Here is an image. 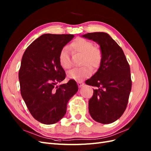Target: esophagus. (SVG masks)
<instances>
[{"instance_id": "esophagus-1", "label": "esophagus", "mask_w": 151, "mask_h": 151, "mask_svg": "<svg viewBox=\"0 0 151 151\" xmlns=\"http://www.w3.org/2000/svg\"><path fill=\"white\" fill-rule=\"evenodd\" d=\"M77 84H78V86L79 87V88H81V87H82V86L84 85V83H82V82L79 81V82H78V83H77Z\"/></svg>"}]
</instances>
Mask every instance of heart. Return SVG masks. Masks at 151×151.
<instances>
[{
  "instance_id": "1",
  "label": "heart",
  "mask_w": 151,
  "mask_h": 151,
  "mask_svg": "<svg viewBox=\"0 0 151 151\" xmlns=\"http://www.w3.org/2000/svg\"><path fill=\"white\" fill-rule=\"evenodd\" d=\"M74 52L82 55L80 67L74 68L67 72V77L70 79L80 81L89 77L92 74V68L99 67L103 58L101 49L94 46L93 42L83 38H77L70 45ZM58 61L63 68H70L71 63L67 47H63L59 53Z\"/></svg>"
}]
</instances>
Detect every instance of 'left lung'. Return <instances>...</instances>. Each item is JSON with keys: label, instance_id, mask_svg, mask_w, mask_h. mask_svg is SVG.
Wrapping results in <instances>:
<instances>
[{"label": "left lung", "instance_id": "1", "mask_svg": "<svg viewBox=\"0 0 151 151\" xmlns=\"http://www.w3.org/2000/svg\"><path fill=\"white\" fill-rule=\"evenodd\" d=\"M100 45L103 53L99 69L86 84L96 87L89 101V111L96 122L108 124L125 111L132 89L130 65L123 50L108 34L94 32L83 35Z\"/></svg>", "mask_w": 151, "mask_h": 151}]
</instances>
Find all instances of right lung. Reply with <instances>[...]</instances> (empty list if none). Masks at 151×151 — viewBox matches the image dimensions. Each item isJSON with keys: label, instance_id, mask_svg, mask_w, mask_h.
<instances>
[{"label": "right lung", "instance_id": "add662e5", "mask_svg": "<svg viewBox=\"0 0 151 151\" xmlns=\"http://www.w3.org/2000/svg\"><path fill=\"white\" fill-rule=\"evenodd\" d=\"M74 35L45 34L26 48L19 71L21 94L35 119L46 125L58 122L66 113L69 99L78 91L76 82L65 78L58 61L60 50Z\"/></svg>", "mask_w": 151, "mask_h": 151}]
</instances>
